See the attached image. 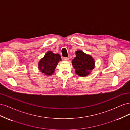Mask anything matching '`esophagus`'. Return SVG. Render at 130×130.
<instances>
[{"mask_svg":"<svg viewBox=\"0 0 130 130\" xmlns=\"http://www.w3.org/2000/svg\"><path fill=\"white\" fill-rule=\"evenodd\" d=\"M63 60H64V61H68V60H69V57H64V58H63Z\"/></svg>","mask_w":130,"mask_h":130,"instance_id":"obj_1","label":"esophagus"}]
</instances>
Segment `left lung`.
I'll return each mask as SVG.
<instances>
[{"label":"left lung","mask_w":130,"mask_h":130,"mask_svg":"<svg viewBox=\"0 0 130 130\" xmlns=\"http://www.w3.org/2000/svg\"><path fill=\"white\" fill-rule=\"evenodd\" d=\"M72 65L78 76L84 77L89 75L95 67V61L89 55L81 50L76 52V57L72 61Z\"/></svg>","instance_id":"left-lung-1"}]
</instances>
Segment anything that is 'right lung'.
<instances>
[{
	"instance_id": "right-lung-1",
	"label": "right lung",
	"mask_w": 130,
	"mask_h": 130,
	"mask_svg": "<svg viewBox=\"0 0 130 130\" xmlns=\"http://www.w3.org/2000/svg\"><path fill=\"white\" fill-rule=\"evenodd\" d=\"M60 61H61L60 54H54L52 51H49L38 62L39 70L45 75H51L54 73L55 69Z\"/></svg>"
}]
</instances>
